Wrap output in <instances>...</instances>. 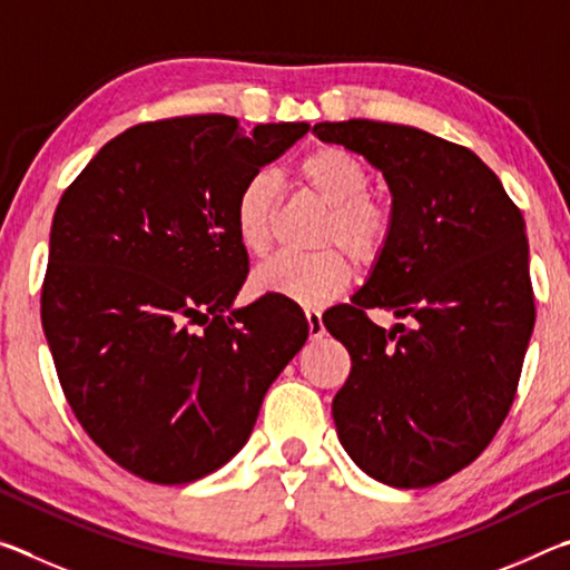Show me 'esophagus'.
I'll use <instances>...</instances> for the list:
<instances>
[{"instance_id":"1","label":"esophagus","mask_w":570,"mask_h":570,"mask_svg":"<svg viewBox=\"0 0 570 570\" xmlns=\"http://www.w3.org/2000/svg\"><path fill=\"white\" fill-rule=\"evenodd\" d=\"M304 316H306V324H308V334H312V340H320L324 334V322H322V312L320 308H304Z\"/></svg>"}]
</instances>
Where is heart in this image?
<instances>
[{
	"label": "heart",
	"instance_id": "b5f03b06",
	"mask_svg": "<svg viewBox=\"0 0 570 570\" xmlns=\"http://www.w3.org/2000/svg\"><path fill=\"white\" fill-rule=\"evenodd\" d=\"M296 183L324 206L316 224L314 254H286L264 264L250 278L256 294H276L296 304L320 306L340 296L352 278V262L372 266L387 250L394 234V206L370 188V170L350 150L320 146L296 163ZM278 186L258 170L240 183L234 200V234L250 258H264L274 244Z\"/></svg>",
	"mask_w": 570,
	"mask_h": 570
}]
</instances>
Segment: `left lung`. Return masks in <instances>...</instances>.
Listing matches in <instances>:
<instances>
[{
  "label": "left lung",
  "mask_w": 570,
  "mask_h": 570,
  "mask_svg": "<svg viewBox=\"0 0 570 570\" xmlns=\"http://www.w3.org/2000/svg\"><path fill=\"white\" fill-rule=\"evenodd\" d=\"M377 166L394 234L352 304L324 314L350 352L336 435L366 475L430 488L468 468L505 422L535 324L520 208L475 153L410 125L316 122ZM370 307L405 320L382 331Z\"/></svg>",
  "instance_id": "obj_1"
}]
</instances>
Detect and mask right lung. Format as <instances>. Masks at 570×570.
Here are the masks:
<instances>
[{"label": "right lung", "instance_id": "obj_1", "mask_svg": "<svg viewBox=\"0 0 570 570\" xmlns=\"http://www.w3.org/2000/svg\"><path fill=\"white\" fill-rule=\"evenodd\" d=\"M306 122L228 115L132 125L57 204L42 330L77 422L158 485L208 475L246 445L308 324L284 298L228 314L248 274L234 200Z\"/></svg>", "mask_w": 570, "mask_h": 570}]
</instances>
